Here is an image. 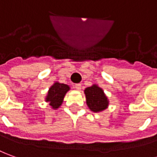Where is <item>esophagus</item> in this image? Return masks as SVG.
Segmentation results:
<instances>
[{
    "instance_id": "1",
    "label": "esophagus",
    "mask_w": 157,
    "mask_h": 157,
    "mask_svg": "<svg viewBox=\"0 0 157 157\" xmlns=\"http://www.w3.org/2000/svg\"><path fill=\"white\" fill-rule=\"evenodd\" d=\"M74 88L78 90H81V84H76V85H74Z\"/></svg>"
}]
</instances>
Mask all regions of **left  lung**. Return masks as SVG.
Returning <instances> with one entry per match:
<instances>
[{
	"label": "left lung",
	"instance_id": "8db88e82",
	"mask_svg": "<svg viewBox=\"0 0 157 157\" xmlns=\"http://www.w3.org/2000/svg\"><path fill=\"white\" fill-rule=\"evenodd\" d=\"M86 104L93 112L97 113L106 109L109 106L108 97L103 92V90L98 85H93L85 90Z\"/></svg>",
	"mask_w": 157,
	"mask_h": 157
}]
</instances>
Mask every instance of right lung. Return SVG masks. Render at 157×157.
Instances as JSON below:
<instances>
[{
	"instance_id": "add662e5",
	"label": "right lung",
	"mask_w": 157,
	"mask_h": 157,
	"mask_svg": "<svg viewBox=\"0 0 157 157\" xmlns=\"http://www.w3.org/2000/svg\"><path fill=\"white\" fill-rule=\"evenodd\" d=\"M69 90L70 87L67 85L56 82L48 90L45 101L49 103L52 109H57L62 104L65 95Z\"/></svg>"
}]
</instances>
